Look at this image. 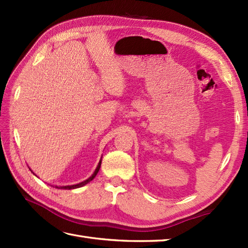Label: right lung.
Masks as SVG:
<instances>
[{"label": "right lung", "instance_id": "1", "mask_svg": "<svg viewBox=\"0 0 248 248\" xmlns=\"http://www.w3.org/2000/svg\"><path fill=\"white\" fill-rule=\"evenodd\" d=\"M101 161H102V157L101 159H100V161H99V163H98V165H97V167H96V170H94V171H93V175L89 177L88 179H86V180H84V181H82V182H80V183H77V184H72V186H55V187L56 188H61V189H73V188H78V187H82V186H85V184H87L88 182H91L93 179L97 176V173H98V171H99V170H100V166H101ZM30 170L33 172V170H31L30 168ZM34 173V172H33ZM35 175V173H34ZM36 176V175H35Z\"/></svg>", "mask_w": 248, "mask_h": 248}]
</instances>
